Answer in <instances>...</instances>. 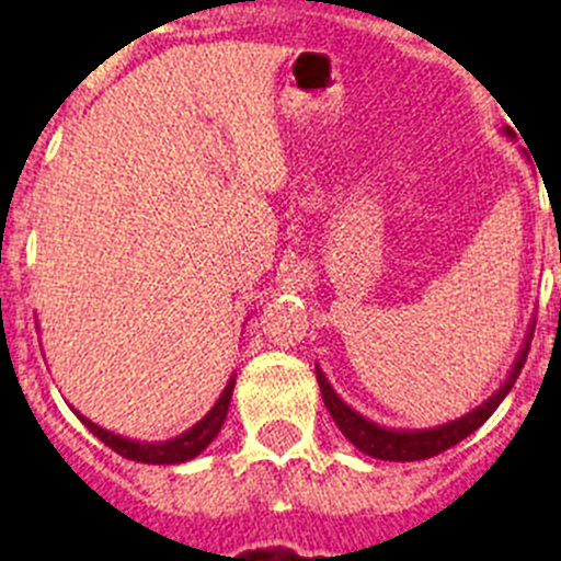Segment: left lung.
<instances>
[{"mask_svg": "<svg viewBox=\"0 0 561 561\" xmlns=\"http://www.w3.org/2000/svg\"><path fill=\"white\" fill-rule=\"evenodd\" d=\"M507 135H513L511 129H507ZM531 333H535V325H529V333H526V339H524V347H522V353H518L516 364H513L511 375H507L505 386L496 390L494 396H489L483 404L474 407L472 412H467V415L445 423V426L417 428V432H404V428H399V432H396V428L377 426V423H371L369 417L358 415L353 407L344 404L320 369H317V382H320L322 401H325L333 423H336L339 432H342L344 437H347L350 443L360 450V454H366L371 458H382V461H421V458L439 456L443 450L454 448L456 443L467 439L469 434L478 432V428L489 421L491 412L502 404V399L511 393V388L516 386L518 375H522V369L526 364V353H529V344H531Z\"/></svg>", "mask_w": 561, "mask_h": 561, "instance_id": "1", "label": "left lung"}]
</instances>
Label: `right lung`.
Segmentation results:
<instances>
[{"label":"right lung","mask_w":561,"mask_h":561,"mask_svg":"<svg viewBox=\"0 0 561 561\" xmlns=\"http://www.w3.org/2000/svg\"><path fill=\"white\" fill-rule=\"evenodd\" d=\"M233 386H236V377H230V382L225 386L222 396L217 399V404L211 407V412H208L203 421H197L190 432H184L181 437H175V439H168V443H154V445L135 443V439H124V437H118V434L105 432V428H100L98 423L87 421L83 415H78V417L87 423V428L94 434V437L103 439L107 448H113L118 456L129 458V461L184 463V461H190V458H195L201 450H206L208 445H211V439L219 434V428H222V423H225V415H228V404H230V396H233Z\"/></svg>","instance_id":"right-lung-1"}]
</instances>
